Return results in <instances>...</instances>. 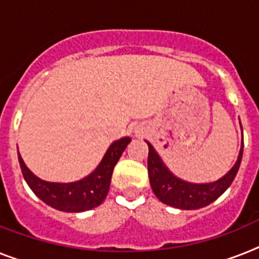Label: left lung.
<instances>
[{
	"label": "left lung",
	"mask_w": 259,
	"mask_h": 259,
	"mask_svg": "<svg viewBox=\"0 0 259 259\" xmlns=\"http://www.w3.org/2000/svg\"><path fill=\"white\" fill-rule=\"evenodd\" d=\"M148 144V176L153 193L160 201L173 208L179 209H200L217 200L230 187L237 172L240 169L242 160L243 142L238 160L225 176L219 181L210 184H191L177 179L166 169L153 147Z\"/></svg>",
	"instance_id": "1"
}]
</instances>
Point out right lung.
Here are the masks:
<instances>
[{
  "label": "right lung",
  "mask_w": 259,
  "mask_h": 259,
  "mask_svg": "<svg viewBox=\"0 0 259 259\" xmlns=\"http://www.w3.org/2000/svg\"><path fill=\"white\" fill-rule=\"evenodd\" d=\"M130 142V138H123L111 144L99 166L90 176L76 183L57 184L42 181L27 169L18 153L19 166L30 189L45 204L58 210L70 213L90 210L99 206L107 197L115 165Z\"/></svg>",
  "instance_id": "obj_1"
}]
</instances>
